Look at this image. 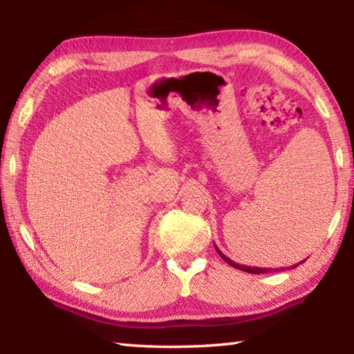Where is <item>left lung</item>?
<instances>
[{
  "instance_id": "obj_1",
  "label": "left lung",
  "mask_w": 354,
  "mask_h": 354,
  "mask_svg": "<svg viewBox=\"0 0 354 354\" xmlns=\"http://www.w3.org/2000/svg\"><path fill=\"white\" fill-rule=\"evenodd\" d=\"M215 247V250H217V253L220 254V257L221 259H223L225 262H227L230 263L231 267H234V268H239V270H242V272H247V273H253V274H259V273H268V272H272V270H274V268H261V267H250V266H239V263H236V262H232L230 257H226L223 253H221V251L218 250V247L217 245H214ZM301 263V262H299ZM295 267H298V263H295V266H292V268H295ZM277 270H279V268H277ZM284 268H281V272H283Z\"/></svg>"
}]
</instances>
